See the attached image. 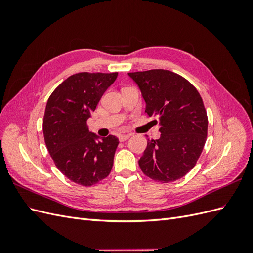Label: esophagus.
I'll return each mask as SVG.
<instances>
[{
	"mask_svg": "<svg viewBox=\"0 0 253 253\" xmlns=\"http://www.w3.org/2000/svg\"><path fill=\"white\" fill-rule=\"evenodd\" d=\"M129 137H131V134H120L119 136H118V138H119V140L121 141V142H124V141H126V140H127Z\"/></svg>",
	"mask_w": 253,
	"mask_h": 253,
	"instance_id": "1",
	"label": "esophagus"
}]
</instances>
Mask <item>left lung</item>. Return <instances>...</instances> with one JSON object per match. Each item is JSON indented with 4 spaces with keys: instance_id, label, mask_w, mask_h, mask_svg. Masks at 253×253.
<instances>
[{
    "instance_id": "1",
    "label": "left lung",
    "mask_w": 253,
    "mask_h": 253,
    "mask_svg": "<svg viewBox=\"0 0 253 253\" xmlns=\"http://www.w3.org/2000/svg\"><path fill=\"white\" fill-rule=\"evenodd\" d=\"M145 101V113L159 119L160 137L149 140L139 159L153 180L183 177L200 158L208 132V117L197 89L178 74L166 70L128 73Z\"/></svg>"
}]
</instances>
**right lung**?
Returning a JSON list of instances; mask_svg holds the SVG:
<instances>
[{
  "label": "right lung",
  "mask_w": 253,
  "mask_h": 253,
  "mask_svg": "<svg viewBox=\"0 0 253 253\" xmlns=\"http://www.w3.org/2000/svg\"><path fill=\"white\" fill-rule=\"evenodd\" d=\"M118 73H78L65 79L49 96L43 118L46 148L66 177L89 187L111 173L119 140L110 135L99 139L88 131L90 113Z\"/></svg>",
  "instance_id": "obj_1"
}]
</instances>
